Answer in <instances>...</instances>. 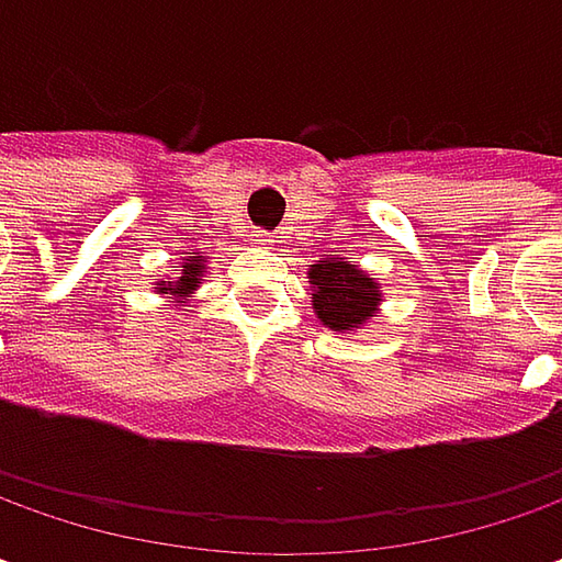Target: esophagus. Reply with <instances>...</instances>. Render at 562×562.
<instances>
[{"label": "esophagus", "mask_w": 562, "mask_h": 562, "mask_svg": "<svg viewBox=\"0 0 562 562\" xmlns=\"http://www.w3.org/2000/svg\"><path fill=\"white\" fill-rule=\"evenodd\" d=\"M259 240H262V244H271V240H269V234H259Z\"/></svg>", "instance_id": "esophagus-1"}]
</instances>
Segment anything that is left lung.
I'll use <instances>...</instances> for the list:
<instances>
[{"label":"left lung","instance_id":"left-lung-1","mask_svg":"<svg viewBox=\"0 0 562 562\" xmlns=\"http://www.w3.org/2000/svg\"><path fill=\"white\" fill-rule=\"evenodd\" d=\"M310 281L315 284V315L335 331H350V328L362 325L369 315L375 313V281L366 278L357 266L325 259V262L310 269Z\"/></svg>","mask_w":562,"mask_h":562}]
</instances>
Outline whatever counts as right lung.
<instances>
[{
  "label": "right lung",
  "mask_w": 562,
  "mask_h": 562,
  "mask_svg": "<svg viewBox=\"0 0 562 562\" xmlns=\"http://www.w3.org/2000/svg\"><path fill=\"white\" fill-rule=\"evenodd\" d=\"M203 269H205L203 259H200V256H190L184 266H181V278H178V281H168L162 291H171V293L193 291V288L203 281V278H200V274H203Z\"/></svg>",
  "instance_id": "right-lung-1"
}]
</instances>
